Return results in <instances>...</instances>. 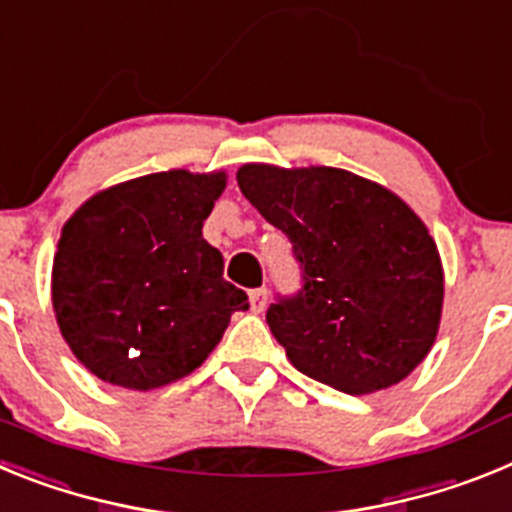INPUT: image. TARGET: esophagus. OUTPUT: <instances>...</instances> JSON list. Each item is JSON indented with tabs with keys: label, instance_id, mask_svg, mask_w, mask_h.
I'll use <instances>...</instances> for the list:
<instances>
[{
	"label": "esophagus",
	"instance_id": "esophagus-1",
	"mask_svg": "<svg viewBox=\"0 0 512 512\" xmlns=\"http://www.w3.org/2000/svg\"><path fill=\"white\" fill-rule=\"evenodd\" d=\"M248 302H251L253 312H264L266 302H269V289H266V287L251 289V292H248Z\"/></svg>",
	"mask_w": 512,
	"mask_h": 512
}]
</instances>
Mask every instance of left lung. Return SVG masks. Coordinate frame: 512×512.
I'll list each match as a JSON object with an SVG mask.
<instances>
[{
	"label": "left lung",
	"instance_id": "1",
	"mask_svg": "<svg viewBox=\"0 0 512 512\" xmlns=\"http://www.w3.org/2000/svg\"><path fill=\"white\" fill-rule=\"evenodd\" d=\"M238 187L292 243L300 289L266 310L307 377L366 395L408 377L436 341L443 271L436 243L400 197L343 169L248 164Z\"/></svg>",
	"mask_w": 512,
	"mask_h": 512
}]
</instances>
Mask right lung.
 Listing matches in <instances>:
<instances>
[{
  "instance_id": "obj_1",
  "label": "right lung",
  "mask_w": 512,
  "mask_h": 512,
  "mask_svg": "<svg viewBox=\"0 0 512 512\" xmlns=\"http://www.w3.org/2000/svg\"><path fill=\"white\" fill-rule=\"evenodd\" d=\"M223 189V174L161 171L97 194L63 225L56 320L99 379L146 392L187 377L248 310L202 238Z\"/></svg>"
}]
</instances>
